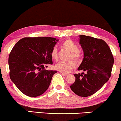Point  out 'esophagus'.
<instances>
[{"label":"esophagus","mask_w":121,"mask_h":121,"mask_svg":"<svg viewBox=\"0 0 121 121\" xmlns=\"http://www.w3.org/2000/svg\"><path fill=\"white\" fill-rule=\"evenodd\" d=\"M62 74L64 77H67V76L68 75V74H66V73H62Z\"/></svg>","instance_id":"34e87169"}]
</instances>
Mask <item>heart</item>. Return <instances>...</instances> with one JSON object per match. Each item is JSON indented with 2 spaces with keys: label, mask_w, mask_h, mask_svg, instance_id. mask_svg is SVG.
Returning <instances> with one entry per match:
<instances>
[{
  "label": "heart",
  "mask_w": 121,
  "mask_h": 121,
  "mask_svg": "<svg viewBox=\"0 0 121 121\" xmlns=\"http://www.w3.org/2000/svg\"><path fill=\"white\" fill-rule=\"evenodd\" d=\"M62 46L71 52L70 58H72L77 61L80 60L82 57V52L78 49L77 44L74 41L69 39H66L62 43ZM51 56L54 60H57L58 59V51L56 47H54L51 50ZM75 67V63L73 60L68 61V62L60 61L54 65L56 69L64 73L70 72L71 70Z\"/></svg>",
  "instance_id": "b5f03b06"
}]
</instances>
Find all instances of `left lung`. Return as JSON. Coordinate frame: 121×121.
<instances>
[{
  "label": "left lung",
  "instance_id": "left-lung-1",
  "mask_svg": "<svg viewBox=\"0 0 121 121\" xmlns=\"http://www.w3.org/2000/svg\"><path fill=\"white\" fill-rule=\"evenodd\" d=\"M79 43L84 58L78 70L86 74H75V81L70 89L79 96L93 95L108 82L113 65V57L107 44L101 39L80 35Z\"/></svg>",
  "mask_w": 121,
  "mask_h": 121
}]
</instances>
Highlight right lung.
<instances>
[{"instance_id": "add662e5", "label": "right lung", "mask_w": 121, "mask_h": 121, "mask_svg": "<svg viewBox=\"0 0 121 121\" xmlns=\"http://www.w3.org/2000/svg\"><path fill=\"white\" fill-rule=\"evenodd\" d=\"M58 41L49 37H25L13 48L8 60L10 78L25 95L37 97L48 88L57 71L46 70L44 66L53 64L51 52Z\"/></svg>"}]
</instances>
